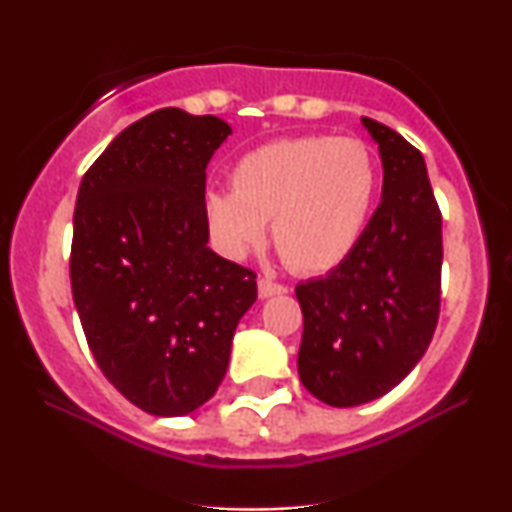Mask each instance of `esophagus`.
<instances>
[{"label": "esophagus", "instance_id": "esophagus-1", "mask_svg": "<svg viewBox=\"0 0 512 512\" xmlns=\"http://www.w3.org/2000/svg\"><path fill=\"white\" fill-rule=\"evenodd\" d=\"M284 284H279V281H272L267 279V276H262L260 281H257V293H260V298H272V296H281V293H286Z\"/></svg>", "mask_w": 512, "mask_h": 512}]
</instances>
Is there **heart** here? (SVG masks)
<instances>
[{"mask_svg": "<svg viewBox=\"0 0 512 512\" xmlns=\"http://www.w3.org/2000/svg\"><path fill=\"white\" fill-rule=\"evenodd\" d=\"M378 197V166L351 137H289L262 144L231 168V190L204 199L209 231L233 260L267 236L296 272L322 274L342 264L366 233Z\"/></svg>", "mask_w": 512, "mask_h": 512, "instance_id": "b5f03b06", "label": "heart"}]
</instances>
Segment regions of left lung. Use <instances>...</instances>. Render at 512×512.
<instances>
[{
  "instance_id": "1",
  "label": "left lung",
  "mask_w": 512,
  "mask_h": 512,
  "mask_svg": "<svg viewBox=\"0 0 512 512\" xmlns=\"http://www.w3.org/2000/svg\"><path fill=\"white\" fill-rule=\"evenodd\" d=\"M383 161V197L342 264L296 286L298 375L330 407L387 395L426 354L440 310L443 219L426 163L402 134L361 117Z\"/></svg>"
}]
</instances>
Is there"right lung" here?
<instances>
[{"label":"right lung","mask_w":512,"mask_h":512,"mask_svg":"<svg viewBox=\"0 0 512 512\" xmlns=\"http://www.w3.org/2000/svg\"><path fill=\"white\" fill-rule=\"evenodd\" d=\"M233 129L161 108L122 129L76 195L69 276L105 378L154 416L219 390L255 272L209 248L207 166Z\"/></svg>","instance_id":"add662e5"}]
</instances>
